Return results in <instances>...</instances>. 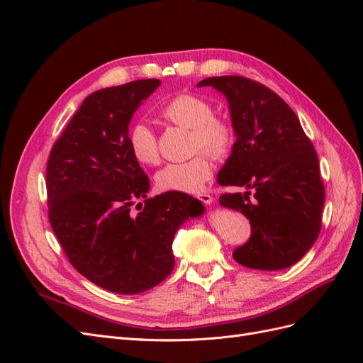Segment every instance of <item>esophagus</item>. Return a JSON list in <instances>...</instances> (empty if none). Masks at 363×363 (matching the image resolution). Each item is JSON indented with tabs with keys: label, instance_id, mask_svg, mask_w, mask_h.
<instances>
[{
	"label": "esophagus",
	"instance_id": "34e87169",
	"mask_svg": "<svg viewBox=\"0 0 363 363\" xmlns=\"http://www.w3.org/2000/svg\"><path fill=\"white\" fill-rule=\"evenodd\" d=\"M196 199H199L204 204H212L213 203V196L208 195V194H200L199 196H196Z\"/></svg>",
	"mask_w": 363,
	"mask_h": 363
}]
</instances>
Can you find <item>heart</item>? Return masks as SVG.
<instances>
[{
	"label": "heart",
	"mask_w": 363,
	"mask_h": 363,
	"mask_svg": "<svg viewBox=\"0 0 363 363\" xmlns=\"http://www.w3.org/2000/svg\"><path fill=\"white\" fill-rule=\"evenodd\" d=\"M213 104L196 94H180L162 107L160 115L172 125L191 130V151H203L212 159H224L232 152L236 140L235 127L228 119L216 116ZM127 142L131 156L140 164L159 163L156 133L145 123L131 125ZM212 164L204 155L182 163H169L156 174L160 191L195 194L212 179Z\"/></svg>",
	"instance_id": "b5f03b06"
}]
</instances>
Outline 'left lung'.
<instances>
[{
    "label": "left lung",
    "mask_w": 363,
    "mask_h": 363,
    "mask_svg": "<svg viewBox=\"0 0 363 363\" xmlns=\"http://www.w3.org/2000/svg\"><path fill=\"white\" fill-rule=\"evenodd\" d=\"M196 86L225 95L236 133L218 183L248 189L219 196V204L250 219L251 236L233 259L263 271L294 265L320 235L325 196L316 151L298 116L269 87L245 77H208Z\"/></svg>",
    "instance_id": "obj_1"
}]
</instances>
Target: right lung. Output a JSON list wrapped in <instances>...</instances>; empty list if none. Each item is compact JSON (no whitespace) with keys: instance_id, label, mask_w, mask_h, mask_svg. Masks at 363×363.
Returning a JSON list of instances; mask_svg holds the SVG:
<instances>
[{"instance_id":"add662e5","label":"right lung","mask_w":363,"mask_h":363,"mask_svg":"<svg viewBox=\"0 0 363 363\" xmlns=\"http://www.w3.org/2000/svg\"><path fill=\"white\" fill-rule=\"evenodd\" d=\"M159 86L156 79L138 80L86 96L48 157L52 232L83 277L115 294L145 292L167 279L175 232L204 211L183 192L147 199L148 175L130 152L131 116ZM136 198L146 206L131 216Z\"/></svg>"}]
</instances>
